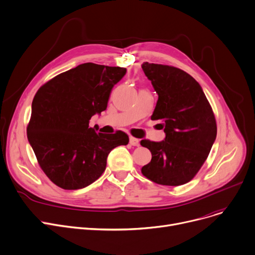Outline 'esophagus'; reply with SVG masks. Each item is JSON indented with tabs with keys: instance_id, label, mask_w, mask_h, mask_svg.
<instances>
[{
	"instance_id": "1",
	"label": "esophagus",
	"mask_w": 255,
	"mask_h": 255,
	"mask_svg": "<svg viewBox=\"0 0 255 255\" xmlns=\"http://www.w3.org/2000/svg\"><path fill=\"white\" fill-rule=\"evenodd\" d=\"M129 144H130L131 146H139V145H140V142H139V140L136 139V138L129 137Z\"/></svg>"
}]
</instances>
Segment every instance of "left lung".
Returning a JSON list of instances; mask_svg holds the SVG:
<instances>
[{
	"label": "left lung",
	"instance_id": "8db88e82",
	"mask_svg": "<svg viewBox=\"0 0 255 255\" xmlns=\"http://www.w3.org/2000/svg\"><path fill=\"white\" fill-rule=\"evenodd\" d=\"M142 69L158 95L151 119L162 122L166 138L140 142L152 154L141 172L157 184H185L200 171L216 139L211 105L201 85L183 70L147 62Z\"/></svg>",
	"mask_w": 255,
	"mask_h": 255
}]
</instances>
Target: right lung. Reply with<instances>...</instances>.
Wrapping results in <instances>:
<instances>
[{"mask_svg": "<svg viewBox=\"0 0 255 255\" xmlns=\"http://www.w3.org/2000/svg\"><path fill=\"white\" fill-rule=\"evenodd\" d=\"M126 73V68L85 63L38 89L27 139L39 166L58 187L92 184L106 169L112 149L128 143L122 130L102 133L89 128L92 116L106 110L113 86Z\"/></svg>", "mask_w": 255, "mask_h": 255, "instance_id": "1", "label": "right lung"}]
</instances>
